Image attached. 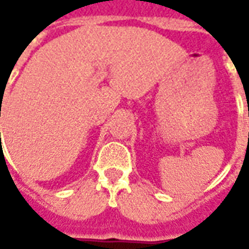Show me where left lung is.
<instances>
[{
  "label": "left lung",
  "mask_w": 249,
  "mask_h": 249,
  "mask_svg": "<svg viewBox=\"0 0 249 249\" xmlns=\"http://www.w3.org/2000/svg\"><path fill=\"white\" fill-rule=\"evenodd\" d=\"M248 114H249V113H248Z\"/></svg>",
  "instance_id": "1"
}]
</instances>
